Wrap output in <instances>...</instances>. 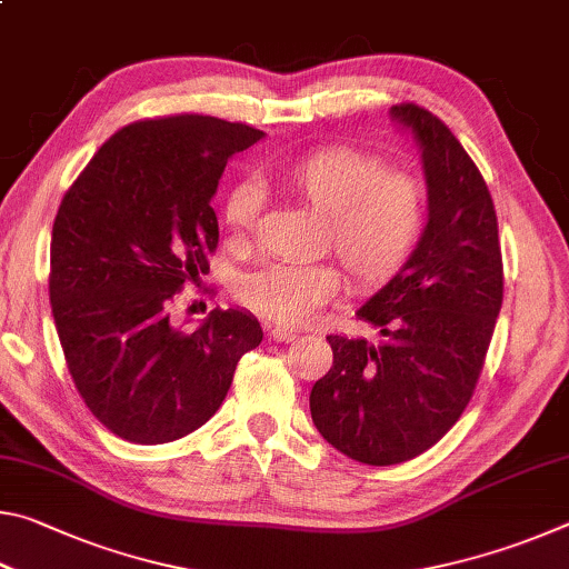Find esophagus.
<instances>
[{
  "label": "esophagus",
  "instance_id": "esophagus-1",
  "mask_svg": "<svg viewBox=\"0 0 569 569\" xmlns=\"http://www.w3.org/2000/svg\"><path fill=\"white\" fill-rule=\"evenodd\" d=\"M296 336L298 333L293 329H286V326H273V329H271V339L273 341H293Z\"/></svg>",
  "mask_w": 569,
  "mask_h": 569
}]
</instances>
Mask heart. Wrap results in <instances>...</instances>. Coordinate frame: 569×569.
Masks as SVG:
<instances>
[{
	"label": "heart",
	"mask_w": 569,
	"mask_h": 569,
	"mask_svg": "<svg viewBox=\"0 0 569 569\" xmlns=\"http://www.w3.org/2000/svg\"><path fill=\"white\" fill-rule=\"evenodd\" d=\"M281 186L329 220L333 248L351 283L373 291L409 261L423 228V188L407 172H387L369 152L323 146L276 168ZM263 190L240 180L226 192L223 220L238 238L256 228ZM341 276L326 263H271L243 276L240 303L281 323H303L339 293Z\"/></svg>",
	"instance_id": "heart-1"
}]
</instances>
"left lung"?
I'll list each match as a JSON object with an SVG mask.
<instances>
[{
    "instance_id": "left-lung-1",
    "label": "left lung",
    "mask_w": 569,
    "mask_h": 569,
    "mask_svg": "<svg viewBox=\"0 0 569 569\" xmlns=\"http://www.w3.org/2000/svg\"><path fill=\"white\" fill-rule=\"evenodd\" d=\"M389 118L421 152L427 226L401 271L356 311L379 341L326 336L333 366L308 399L321 437L371 467L419 457L455 427L505 288L495 203L467 150L419 104H393Z\"/></svg>"
}]
</instances>
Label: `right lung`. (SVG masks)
Wrapping results in <instances>:
<instances>
[{
    "label": "right lung",
    "mask_w": 569,
    "mask_h": 569,
    "mask_svg": "<svg viewBox=\"0 0 569 569\" xmlns=\"http://www.w3.org/2000/svg\"><path fill=\"white\" fill-rule=\"evenodd\" d=\"M261 138L210 114L132 122L62 198L50 246L57 336L80 397L120 439L166 445L203 427L263 339L243 308H216L196 331L170 316L176 291L210 268V200L228 160Z\"/></svg>",
    "instance_id": "add662e5"
}]
</instances>
